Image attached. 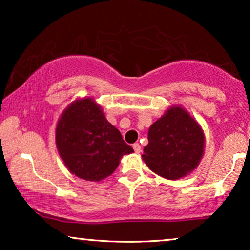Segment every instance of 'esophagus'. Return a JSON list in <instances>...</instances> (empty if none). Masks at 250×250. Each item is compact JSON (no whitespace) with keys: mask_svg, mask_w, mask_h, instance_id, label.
<instances>
[{"mask_svg":"<svg viewBox=\"0 0 250 250\" xmlns=\"http://www.w3.org/2000/svg\"><path fill=\"white\" fill-rule=\"evenodd\" d=\"M133 149H134V151L136 153H139L140 151H141V146H140L139 143H134V145H133Z\"/></svg>","mask_w":250,"mask_h":250,"instance_id":"34e87169","label":"esophagus"}]
</instances>
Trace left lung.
Returning <instances> with one entry per match:
<instances>
[{
    "mask_svg": "<svg viewBox=\"0 0 250 250\" xmlns=\"http://www.w3.org/2000/svg\"><path fill=\"white\" fill-rule=\"evenodd\" d=\"M148 141L142 159L153 173L167 180L187 176L204 155L203 129L180 105L167 109L150 126Z\"/></svg>",
    "mask_w": 250,
    "mask_h": 250,
    "instance_id": "obj_1",
    "label": "left lung"
}]
</instances>
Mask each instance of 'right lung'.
I'll list each match as a JSON object with an SVG mask.
<instances>
[{
    "label": "right lung",
    "instance_id": "1",
    "mask_svg": "<svg viewBox=\"0 0 250 250\" xmlns=\"http://www.w3.org/2000/svg\"><path fill=\"white\" fill-rule=\"evenodd\" d=\"M56 143L71 174L95 182L111 175L122 157L133 152L91 98L74 101L62 112L57 124Z\"/></svg>",
    "mask_w": 250,
    "mask_h": 250
}]
</instances>
